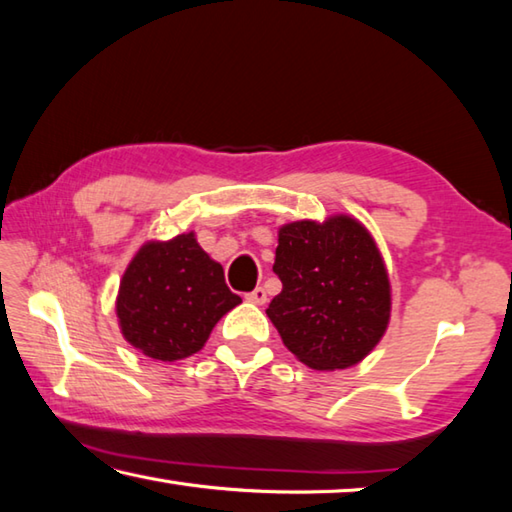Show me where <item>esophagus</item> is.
Masks as SVG:
<instances>
[{"label": "esophagus", "mask_w": 512, "mask_h": 512, "mask_svg": "<svg viewBox=\"0 0 512 512\" xmlns=\"http://www.w3.org/2000/svg\"><path fill=\"white\" fill-rule=\"evenodd\" d=\"M246 298H248L250 302H255V305H264V302L268 300L264 287H257V289H253L250 293H246Z\"/></svg>", "instance_id": "34e87169"}]
</instances>
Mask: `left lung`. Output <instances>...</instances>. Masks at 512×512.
<instances>
[{
	"mask_svg": "<svg viewBox=\"0 0 512 512\" xmlns=\"http://www.w3.org/2000/svg\"><path fill=\"white\" fill-rule=\"evenodd\" d=\"M273 271L282 291L266 314L305 366L350 368L384 336L391 282L375 239L352 216L282 225Z\"/></svg>",
	"mask_w": 512,
	"mask_h": 512,
	"instance_id": "1",
	"label": "left lung"
}]
</instances>
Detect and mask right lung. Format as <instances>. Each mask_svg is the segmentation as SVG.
Masks as SVG:
<instances>
[{
  "mask_svg": "<svg viewBox=\"0 0 512 512\" xmlns=\"http://www.w3.org/2000/svg\"><path fill=\"white\" fill-rule=\"evenodd\" d=\"M239 302L225 284L223 266L187 232L137 250L121 277L117 318L133 348L151 359L178 361L201 350Z\"/></svg>",
  "mask_w": 512,
  "mask_h": 512,
  "instance_id": "add662e5",
  "label": "right lung"
}]
</instances>
